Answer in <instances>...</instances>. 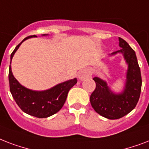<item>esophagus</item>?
<instances>
[{
    "mask_svg": "<svg viewBox=\"0 0 149 149\" xmlns=\"http://www.w3.org/2000/svg\"><path fill=\"white\" fill-rule=\"evenodd\" d=\"M91 75V73L89 70L88 69H82L79 72H78V78L80 81H84L85 80L86 78H88L89 76Z\"/></svg>",
    "mask_w": 149,
    "mask_h": 149,
    "instance_id": "34e87169",
    "label": "esophagus"
}]
</instances>
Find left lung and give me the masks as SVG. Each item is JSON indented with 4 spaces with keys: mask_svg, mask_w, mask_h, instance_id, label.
<instances>
[{
    "mask_svg": "<svg viewBox=\"0 0 149 149\" xmlns=\"http://www.w3.org/2000/svg\"><path fill=\"white\" fill-rule=\"evenodd\" d=\"M120 50L109 56L121 54L127 64L126 81L123 92L115 93L106 81L95 77L96 87L90 96L92 107L96 113L109 120L121 118L132 111L138 103L141 90V76L135 52L127 42L119 37Z\"/></svg>",
    "mask_w": 149,
    "mask_h": 149,
    "instance_id": "obj_1",
    "label": "left lung"
}]
</instances>
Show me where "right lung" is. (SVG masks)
Masks as SVG:
<instances>
[{"instance_id":"add662e5","label":"right lung","mask_w":149,"mask_h":149,"mask_svg":"<svg viewBox=\"0 0 149 149\" xmlns=\"http://www.w3.org/2000/svg\"><path fill=\"white\" fill-rule=\"evenodd\" d=\"M42 36L47 35L43 34ZM32 37H36V36L25 38L15 47L11 54V63L14 54L20 45L25 40ZM8 79L10 92L20 109L25 113L38 118H46L57 113L64 106L69 90L77 83V78H75L57 84L47 90H31L21 85L14 77L11 65L9 67Z\"/></svg>"}]
</instances>
